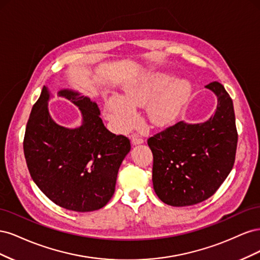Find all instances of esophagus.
I'll return each instance as SVG.
<instances>
[{
    "instance_id": "1",
    "label": "esophagus",
    "mask_w": 260,
    "mask_h": 260,
    "mask_svg": "<svg viewBox=\"0 0 260 260\" xmlns=\"http://www.w3.org/2000/svg\"><path fill=\"white\" fill-rule=\"evenodd\" d=\"M131 142L133 145H139V144H142L144 142V140L137 135H133L131 137Z\"/></svg>"
}]
</instances>
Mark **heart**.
<instances>
[{"label":"heart","mask_w":260,"mask_h":260,"mask_svg":"<svg viewBox=\"0 0 260 260\" xmlns=\"http://www.w3.org/2000/svg\"><path fill=\"white\" fill-rule=\"evenodd\" d=\"M172 80L169 74L156 73L124 85L121 96L114 95L106 102L107 120L114 129L124 132L138 121L136 107L148 105V119L155 125L175 121L191 96L192 85L185 79Z\"/></svg>","instance_id":"1"}]
</instances>
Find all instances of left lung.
I'll list each match as a JSON object with an SVG mask.
<instances>
[{"label": "left lung", "mask_w": 260, "mask_h": 260, "mask_svg": "<svg viewBox=\"0 0 260 260\" xmlns=\"http://www.w3.org/2000/svg\"><path fill=\"white\" fill-rule=\"evenodd\" d=\"M205 88L217 98L208 120L180 121L147 140L154 157V191L170 206H191L209 199L233 168L238 145L233 102L221 83Z\"/></svg>", "instance_id": "1"}]
</instances>
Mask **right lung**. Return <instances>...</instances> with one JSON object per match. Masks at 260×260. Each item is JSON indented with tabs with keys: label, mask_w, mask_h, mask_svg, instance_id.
<instances>
[{
	"label": "right lung",
	"mask_w": 260,
	"mask_h": 260,
	"mask_svg": "<svg viewBox=\"0 0 260 260\" xmlns=\"http://www.w3.org/2000/svg\"><path fill=\"white\" fill-rule=\"evenodd\" d=\"M57 95L81 113L79 127L66 128L49 112L52 94L44 85L27 122L23 153L37 186L56 205L77 212L94 211L112 199L118 170L130 141L109 132L95 102L72 89Z\"/></svg>",
	"instance_id": "1"
}]
</instances>
